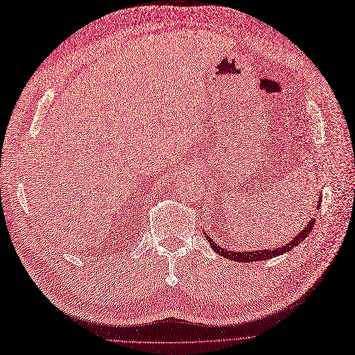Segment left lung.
<instances>
[{
  "mask_svg": "<svg viewBox=\"0 0 355 355\" xmlns=\"http://www.w3.org/2000/svg\"><path fill=\"white\" fill-rule=\"evenodd\" d=\"M319 206H320V200H319L318 207H319ZM313 226H315V218H312V219L309 220V223H307V225L304 226V229L302 230V232H299L296 236H293V239H291L288 243L280 246V248H275V250L272 248V250L246 251V252H245V251H243V252L227 251V250L222 248V246L216 245V243L213 242V239H210L209 235H206V232H205V236H206V239L210 242V246L214 250V252L219 254L220 257L227 258V259H230V261H239V263H252V261H266V259H270V258H274V257H279V255H282V254H284V252H288L290 250H293V248H295V246H297L300 242H303V241L306 239V236L311 234V230L313 229Z\"/></svg>",
  "mask_w": 355,
  "mask_h": 355,
  "instance_id": "obj_1",
  "label": "left lung"
}]
</instances>
